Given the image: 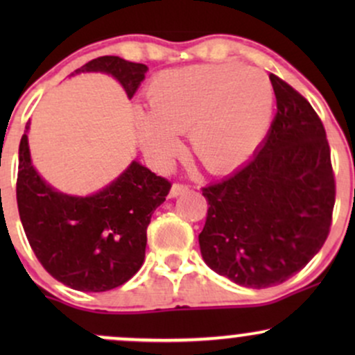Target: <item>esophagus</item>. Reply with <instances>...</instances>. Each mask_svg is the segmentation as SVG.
Masks as SVG:
<instances>
[{"label": "esophagus", "mask_w": 355, "mask_h": 355, "mask_svg": "<svg viewBox=\"0 0 355 355\" xmlns=\"http://www.w3.org/2000/svg\"><path fill=\"white\" fill-rule=\"evenodd\" d=\"M185 191H189V185H185V183H173L172 189H170V197L175 198L178 195H183Z\"/></svg>", "instance_id": "1"}]
</instances>
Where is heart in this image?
<instances>
[{
  "instance_id": "obj_1",
  "label": "heart",
  "mask_w": 355,
  "mask_h": 355,
  "mask_svg": "<svg viewBox=\"0 0 355 355\" xmlns=\"http://www.w3.org/2000/svg\"><path fill=\"white\" fill-rule=\"evenodd\" d=\"M148 112L135 115L144 153L165 168L189 132L191 152L210 172L237 168L267 132L274 89L266 73L242 64H198L158 73L146 88Z\"/></svg>"
}]
</instances>
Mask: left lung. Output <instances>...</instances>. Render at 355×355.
Here are the masks:
<instances>
[{
  "instance_id": "8db88e82",
  "label": "left lung",
  "mask_w": 355,
  "mask_h": 355,
  "mask_svg": "<svg viewBox=\"0 0 355 355\" xmlns=\"http://www.w3.org/2000/svg\"><path fill=\"white\" fill-rule=\"evenodd\" d=\"M277 115L254 158L202 189L205 263L232 282L267 288L295 275L331 230L336 182L324 125L307 100L270 75Z\"/></svg>"
}]
</instances>
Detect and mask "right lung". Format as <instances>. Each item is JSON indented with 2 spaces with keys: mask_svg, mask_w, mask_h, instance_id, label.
I'll return each mask as SVG.
<instances>
[{
  "mask_svg": "<svg viewBox=\"0 0 355 355\" xmlns=\"http://www.w3.org/2000/svg\"><path fill=\"white\" fill-rule=\"evenodd\" d=\"M85 71L112 75L132 98L148 67L120 56H100L75 73ZM28 130L30 121L19 141L16 200L36 259L48 274L75 291L105 292L125 284L144 263L146 227L172 183L133 160L96 193L67 195L35 170Z\"/></svg>",
  "mask_w": 355,
  "mask_h": 355,
  "instance_id": "1",
  "label": "right lung"
}]
</instances>
